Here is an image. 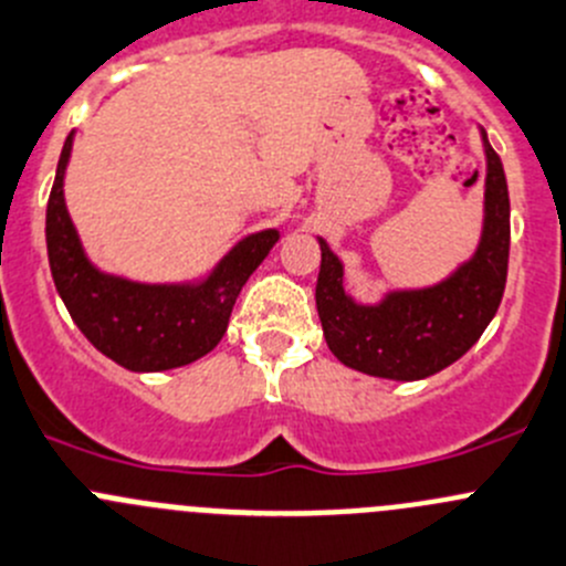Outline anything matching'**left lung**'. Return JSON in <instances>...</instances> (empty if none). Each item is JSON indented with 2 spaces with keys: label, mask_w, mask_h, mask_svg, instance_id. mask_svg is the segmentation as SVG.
<instances>
[{
  "label": "left lung",
  "mask_w": 566,
  "mask_h": 566,
  "mask_svg": "<svg viewBox=\"0 0 566 566\" xmlns=\"http://www.w3.org/2000/svg\"><path fill=\"white\" fill-rule=\"evenodd\" d=\"M486 157L484 223L470 260L426 287H395L378 301L345 290V265L323 238L315 304L323 337L343 365L392 381H420L468 354L501 306L509 271V188L501 157Z\"/></svg>",
  "instance_id": "obj_1"
}]
</instances>
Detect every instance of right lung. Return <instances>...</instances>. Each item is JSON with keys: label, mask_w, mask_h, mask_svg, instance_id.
Segmentation results:
<instances>
[{"label": "right lung", "mask_w": 566, "mask_h": 566, "mask_svg": "<svg viewBox=\"0 0 566 566\" xmlns=\"http://www.w3.org/2000/svg\"><path fill=\"white\" fill-rule=\"evenodd\" d=\"M74 132L65 137L46 205V251L54 287L71 321L115 365L160 373L210 354L227 334L240 290L279 243V229L245 234L210 273L190 282L149 284L102 271L82 249L65 207V168Z\"/></svg>", "instance_id": "right-lung-1"}]
</instances>
